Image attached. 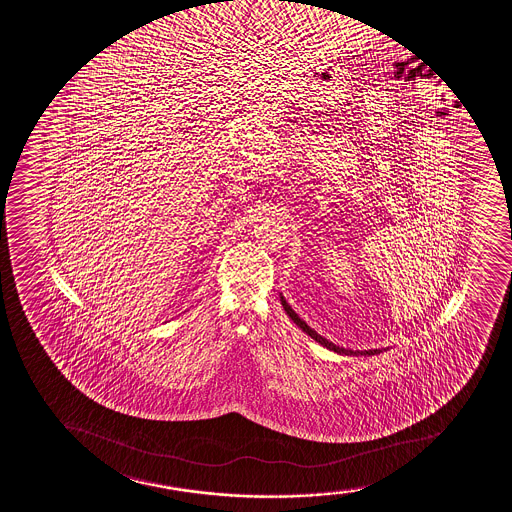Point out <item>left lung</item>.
<instances>
[{
  "instance_id": "obj_1",
  "label": "left lung",
  "mask_w": 512,
  "mask_h": 512,
  "mask_svg": "<svg viewBox=\"0 0 512 512\" xmlns=\"http://www.w3.org/2000/svg\"><path fill=\"white\" fill-rule=\"evenodd\" d=\"M282 306L283 309H285V312H287L288 316L292 318V321H294V323L297 324V326H299L302 331H306L307 335L311 336V338H314V340L318 341V343H321L323 347L329 348V350H333V352L345 353V355H376V353L382 352V350H379V348H377V350H365V352H360V350H355V352H353V350H345V348L336 347L335 343H331V341L326 340V338H323V336L318 335L314 329L309 328V326H307V324L304 323V321H302V319H300L297 314H295L294 309L288 306L283 297Z\"/></svg>"
}]
</instances>
